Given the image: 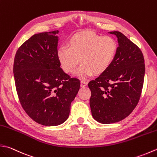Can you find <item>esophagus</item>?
I'll return each mask as SVG.
<instances>
[{"mask_svg": "<svg viewBox=\"0 0 157 157\" xmlns=\"http://www.w3.org/2000/svg\"><path fill=\"white\" fill-rule=\"evenodd\" d=\"M80 85H81L82 87H85V86H86L87 83L85 81H84V80H82V81L80 82Z\"/></svg>", "mask_w": 157, "mask_h": 157, "instance_id": "obj_1", "label": "esophagus"}]
</instances>
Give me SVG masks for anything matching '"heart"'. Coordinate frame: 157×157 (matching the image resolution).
<instances>
[{
  "label": "heart",
  "mask_w": 157,
  "mask_h": 157,
  "mask_svg": "<svg viewBox=\"0 0 157 157\" xmlns=\"http://www.w3.org/2000/svg\"><path fill=\"white\" fill-rule=\"evenodd\" d=\"M116 52L117 44L112 36L82 31L70 39L68 47L62 45L58 48L57 58L61 68L67 73L74 72L80 60L82 64L76 73L85 78L94 73L101 74L108 69Z\"/></svg>",
  "instance_id": "obj_1"
}]
</instances>
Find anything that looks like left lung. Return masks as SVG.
I'll list each match as a JSON object with an SVG mask.
<instances>
[{
	"label": "left lung",
	"instance_id": "obj_1",
	"mask_svg": "<svg viewBox=\"0 0 157 157\" xmlns=\"http://www.w3.org/2000/svg\"><path fill=\"white\" fill-rule=\"evenodd\" d=\"M109 33L118 38L114 59L108 69L88 83L92 116L102 124L119 122L133 112L139 102L145 75L140 49L122 33Z\"/></svg>",
	"mask_w": 157,
	"mask_h": 157
}]
</instances>
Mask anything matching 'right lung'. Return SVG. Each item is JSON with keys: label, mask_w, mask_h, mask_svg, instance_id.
Returning <instances> with one entry per match:
<instances>
[{"label": "right lung", "mask_w": 157, "mask_h": 157, "mask_svg": "<svg viewBox=\"0 0 157 157\" xmlns=\"http://www.w3.org/2000/svg\"><path fill=\"white\" fill-rule=\"evenodd\" d=\"M58 30L33 35L18 49L13 74L20 102L34 121L57 126L69 118L80 82L60 68L57 58Z\"/></svg>", "instance_id": "add662e5"}]
</instances>
